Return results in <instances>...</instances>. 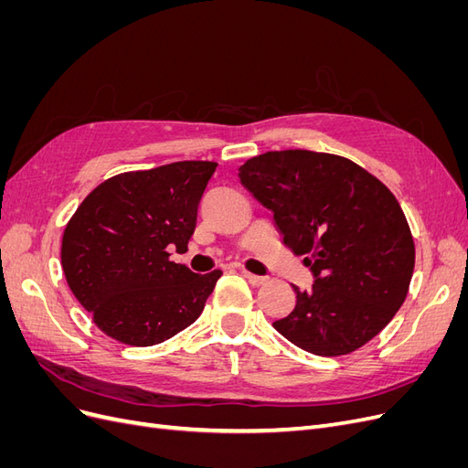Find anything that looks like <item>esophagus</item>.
<instances>
[{"label":"esophagus","instance_id":"obj_1","mask_svg":"<svg viewBox=\"0 0 468 468\" xmlns=\"http://www.w3.org/2000/svg\"><path fill=\"white\" fill-rule=\"evenodd\" d=\"M242 275L251 282V285H256V287H260V285H263V282H265V277H261V275H253L250 271H242Z\"/></svg>","mask_w":468,"mask_h":468}]
</instances>
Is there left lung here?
Wrapping results in <instances>:
<instances>
[{"instance_id": "1", "label": "left lung", "mask_w": 468, "mask_h": 468, "mask_svg": "<svg viewBox=\"0 0 468 468\" xmlns=\"http://www.w3.org/2000/svg\"><path fill=\"white\" fill-rule=\"evenodd\" d=\"M238 177L314 275L308 291L292 287V313L273 328L322 357L373 339L402 306L416 261L390 189L356 162L310 150L265 152L239 165Z\"/></svg>"}]
</instances>
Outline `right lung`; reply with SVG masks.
Segmentation results:
<instances>
[{"instance_id":"right-lung-1","label":"right lung","mask_w":468,"mask_h":468,"mask_svg":"<svg viewBox=\"0 0 468 468\" xmlns=\"http://www.w3.org/2000/svg\"><path fill=\"white\" fill-rule=\"evenodd\" d=\"M215 162H174L97 186L66 224L62 269L99 330L148 347L201 316L220 269L199 275L169 260L187 248Z\"/></svg>"}]
</instances>
